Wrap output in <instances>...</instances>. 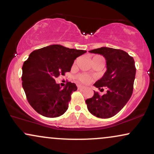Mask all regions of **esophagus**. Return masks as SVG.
<instances>
[{"instance_id":"obj_1","label":"esophagus","mask_w":154,"mask_h":154,"mask_svg":"<svg viewBox=\"0 0 154 154\" xmlns=\"http://www.w3.org/2000/svg\"><path fill=\"white\" fill-rule=\"evenodd\" d=\"M77 88H78V89H83L85 88V87L82 86V85H78V86H77Z\"/></svg>"}]
</instances>
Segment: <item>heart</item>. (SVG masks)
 <instances>
[{
	"mask_svg": "<svg viewBox=\"0 0 154 154\" xmlns=\"http://www.w3.org/2000/svg\"><path fill=\"white\" fill-rule=\"evenodd\" d=\"M102 57V56L97 55V56H94V57ZM78 77V79H79V80H80L81 82H84V83L90 82L91 81V79H92V78H91L90 76L88 75H86V74H82V75H78V77Z\"/></svg>",
	"mask_w": 154,
	"mask_h": 154,
	"instance_id": "obj_1",
	"label": "heart"
}]
</instances>
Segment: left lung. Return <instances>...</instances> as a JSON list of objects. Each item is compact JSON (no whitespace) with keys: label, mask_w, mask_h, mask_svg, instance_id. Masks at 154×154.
I'll return each mask as SVG.
<instances>
[{"label":"left lung","mask_w":154,"mask_h":154,"mask_svg":"<svg viewBox=\"0 0 154 154\" xmlns=\"http://www.w3.org/2000/svg\"><path fill=\"white\" fill-rule=\"evenodd\" d=\"M89 52L102 54L106 59V71L94 85L101 90L106 87L107 91L102 96L94 91V96L86 100L87 109L97 117H112L125 106L133 93L135 62L127 52L122 50L102 47Z\"/></svg>","instance_id":"8db88e82"}]
</instances>
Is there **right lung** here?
Masks as SVG:
<instances>
[{
	"instance_id": "right-lung-1",
	"label": "right lung",
	"mask_w": 154,
	"mask_h": 154,
	"mask_svg": "<svg viewBox=\"0 0 154 154\" xmlns=\"http://www.w3.org/2000/svg\"><path fill=\"white\" fill-rule=\"evenodd\" d=\"M85 52L60 45L31 52L22 67V85L29 104L38 114L54 118L67 110L71 94L77 87L75 83L67 82L62 88L55 79L70 71L75 60Z\"/></svg>"
}]
</instances>
